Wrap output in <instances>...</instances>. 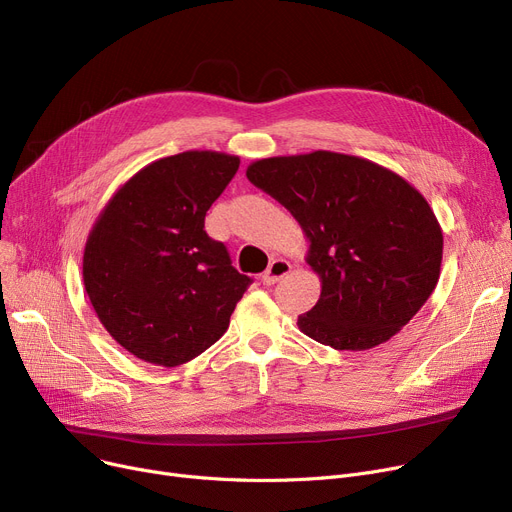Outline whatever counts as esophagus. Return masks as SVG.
Returning a JSON list of instances; mask_svg holds the SVG:
<instances>
[{"label": "esophagus", "instance_id": "1", "mask_svg": "<svg viewBox=\"0 0 512 512\" xmlns=\"http://www.w3.org/2000/svg\"><path fill=\"white\" fill-rule=\"evenodd\" d=\"M290 270H292L290 261H286V259H274V261L270 263V267H267V270H265V274L261 276V282L267 284V286H272V284L280 282L284 276H288Z\"/></svg>", "mask_w": 512, "mask_h": 512}]
</instances>
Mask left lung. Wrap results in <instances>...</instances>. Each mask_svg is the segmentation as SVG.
I'll use <instances>...</instances> for the list:
<instances>
[{
    "label": "left lung",
    "instance_id": "8db88e82",
    "mask_svg": "<svg viewBox=\"0 0 512 512\" xmlns=\"http://www.w3.org/2000/svg\"><path fill=\"white\" fill-rule=\"evenodd\" d=\"M247 178L282 203L309 240L321 294L297 326L336 351L396 336L434 292L444 236L413 184L375 161L334 151L257 159Z\"/></svg>",
    "mask_w": 512,
    "mask_h": 512
}]
</instances>
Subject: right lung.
Listing matches in <instances>:
<instances>
[{"mask_svg": "<svg viewBox=\"0 0 512 512\" xmlns=\"http://www.w3.org/2000/svg\"><path fill=\"white\" fill-rule=\"evenodd\" d=\"M238 155L184 151L130 176L95 220L83 255L89 301L110 336L141 361L176 367L228 330L251 278L205 232V213Z\"/></svg>", "mask_w": 512, "mask_h": 512, "instance_id": "1", "label": "right lung"}]
</instances>
